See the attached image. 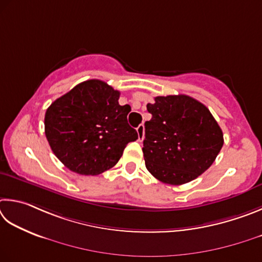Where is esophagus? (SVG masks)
Returning a JSON list of instances; mask_svg holds the SVG:
<instances>
[{"instance_id":"obj_1","label":"esophagus","mask_w":262,"mask_h":262,"mask_svg":"<svg viewBox=\"0 0 262 262\" xmlns=\"http://www.w3.org/2000/svg\"><path fill=\"white\" fill-rule=\"evenodd\" d=\"M137 132H138L139 140L141 141V140L144 139V132H145V126H144V124H139L138 127H137Z\"/></svg>"}]
</instances>
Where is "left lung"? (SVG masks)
<instances>
[{
	"label": "left lung",
	"instance_id": "8db88e82",
	"mask_svg": "<svg viewBox=\"0 0 262 262\" xmlns=\"http://www.w3.org/2000/svg\"><path fill=\"white\" fill-rule=\"evenodd\" d=\"M154 100L145 123L146 168L166 184H185L212 166L223 146L222 130L209 109L189 95Z\"/></svg>",
	"mask_w": 262,
	"mask_h": 262
}]
</instances>
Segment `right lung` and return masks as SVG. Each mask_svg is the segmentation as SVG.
Masks as SVG:
<instances>
[{
  "mask_svg": "<svg viewBox=\"0 0 262 262\" xmlns=\"http://www.w3.org/2000/svg\"><path fill=\"white\" fill-rule=\"evenodd\" d=\"M98 79L82 81L49 105L45 134L56 158L71 171L95 176L113 168L138 134L127 123L128 104Z\"/></svg>",
  "mask_w": 262,
  "mask_h": 262,
  "instance_id": "obj_1",
  "label": "right lung"
}]
</instances>
